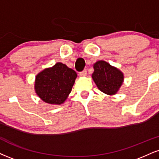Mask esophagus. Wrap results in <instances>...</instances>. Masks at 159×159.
<instances>
[{
	"mask_svg": "<svg viewBox=\"0 0 159 159\" xmlns=\"http://www.w3.org/2000/svg\"><path fill=\"white\" fill-rule=\"evenodd\" d=\"M79 75H80V76H81V77H84V76L87 75V70H83V71L80 72Z\"/></svg>",
	"mask_w": 159,
	"mask_h": 159,
	"instance_id": "1",
	"label": "esophagus"
}]
</instances>
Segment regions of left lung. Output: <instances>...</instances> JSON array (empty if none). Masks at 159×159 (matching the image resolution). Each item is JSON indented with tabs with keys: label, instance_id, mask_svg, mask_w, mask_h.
I'll return each instance as SVG.
<instances>
[{
	"label": "left lung",
	"instance_id": "1",
	"mask_svg": "<svg viewBox=\"0 0 159 159\" xmlns=\"http://www.w3.org/2000/svg\"><path fill=\"white\" fill-rule=\"evenodd\" d=\"M93 69L92 78L99 90L109 95H116L124 83L123 72L102 60L95 62Z\"/></svg>",
	"mask_w": 159,
	"mask_h": 159
}]
</instances>
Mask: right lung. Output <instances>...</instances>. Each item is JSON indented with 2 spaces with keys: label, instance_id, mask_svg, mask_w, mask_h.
Listing matches in <instances>:
<instances>
[{
  "label": "right lung",
  "instance_id": "obj_1",
  "mask_svg": "<svg viewBox=\"0 0 159 159\" xmlns=\"http://www.w3.org/2000/svg\"><path fill=\"white\" fill-rule=\"evenodd\" d=\"M77 73L66 64L56 63L45 68L35 76V92L43 102L60 105L68 98Z\"/></svg>",
  "mask_w": 159,
  "mask_h": 159
}]
</instances>
